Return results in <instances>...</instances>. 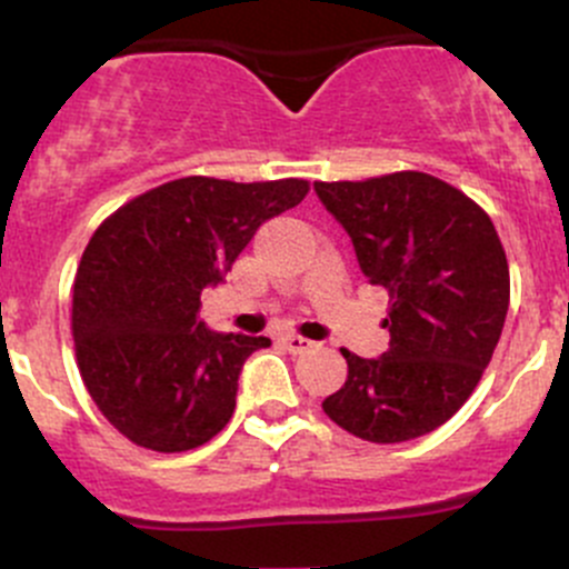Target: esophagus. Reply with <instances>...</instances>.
<instances>
[{
	"label": "esophagus",
	"mask_w": 569,
	"mask_h": 569,
	"mask_svg": "<svg viewBox=\"0 0 569 569\" xmlns=\"http://www.w3.org/2000/svg\"><path fill=\"white\" fill-rule=\"evenodd\" d=\"M280 343H283V347L289 349L291 355H302V352H308V349H313V347H317V343H313L311 338L295 336V332H289V336H283V338H280Z\"/></svg>",
	"instance_id": "34e87169"
}]
</instances>
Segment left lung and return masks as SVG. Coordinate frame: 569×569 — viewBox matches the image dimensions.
<instances>
[{
    "label": "left lung",
    "mask_w": 569,
    "mask_h": 569,
    "mask_svg": "<svg viewBox=\"0 0 569 569\" xmlns=\"http://www.w3.org/2000/svg\"><path fill=\"white\" fill-rule=\"evenodd\" d=\"M313 189L352 239L360 272L391 295L388 352L341 349L347 382L321 407L360 440L421 438L468 401L501 338L509 263L496 226L468 194L418 170Z\"/></svg>",
    "instance_id": "8db88e82"
}]
</instances>
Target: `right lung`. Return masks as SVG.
Wrapping results in <instances>:
<instances>
[{"instance_id": "1", "label": "right lung", "mask_w": 569, "mask_h": 569, "mask_svg": "<svg viewBox=\"0 0 569 569\" xmlns=\"http://www.w3.org/2000/svg\"><path fill=\"white\" fill-rule=\"evenodd\" d=\"M306 194L300 178L187 176L101 222L73 280L71 330L84 388L131 443L189 451L231 421L244 360L272 341L209 330L200 295L226 278L263 222Z\"/></svg>"}]
</instances>
